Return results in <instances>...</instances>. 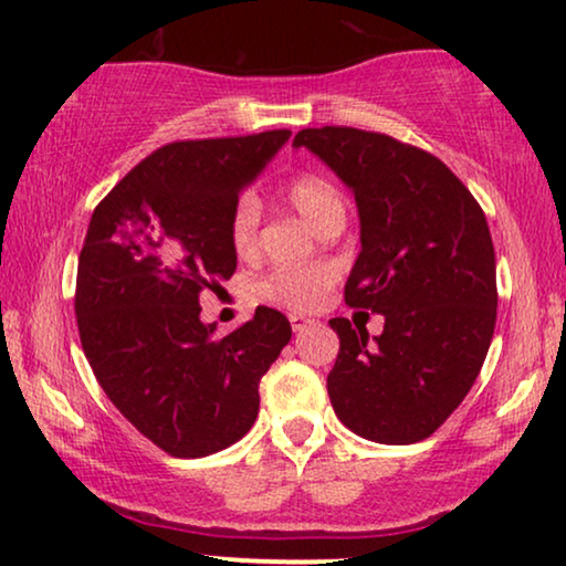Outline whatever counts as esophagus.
Wrapping results in <instances>:
<instances>
[{
  "label": "esophagus",
  "instance_id": "34e87169",
  "mask_svg": "<svg viewBox=\"0 0 566 566\" xmlns=\"http://www.w3.org/2000/svg\"><path fill=\"white\" fill-rule=\"evenodd\" d=\"M290 323H292V331L294 333H302V331H307V327L312 325V319L305 317V315H290Z\"/></svg>",
  "mask_w": 566,
  "mask_h": 566
}]
</instances>
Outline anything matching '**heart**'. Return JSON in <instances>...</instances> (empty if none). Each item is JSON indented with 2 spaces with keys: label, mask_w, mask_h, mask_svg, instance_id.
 Masks as SVG:
<instances>
[{
  "label": "heart",
  "mask_w": 566,
  "mask_h": 566,
  "mask_svg": "<svg viewBox=\"0 0 566 566\" xmlns=\"http://www.w3.org/2000/svg\"><path fill=\"white\" fill-rule=\"evenodd\" d=\"M284 198L317 233L345 223V198L331 177L319 172L294 175L284 185ZM259 226L261 208L256 198H239L229 216V243L235 256L254 259L259 254ZM335 276V269L327 264L276 269L256 284V297L286 310L310 312L323 305Z\"/></svg>",
  "instance_id": "heart-1"
}]
</instances>
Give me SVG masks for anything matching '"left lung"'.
Returning <instances> with one entry per match:
<instances>
[{
	"mask_svg": "<svg viewBox=\"0 0 566 566\" xmlns=\"http://www.w3.org/2000/svg\"><path fill=\"white\" fill-rule=\"evenodd\" d=\"M348 185L360 254L345 305L384 315V333L333 317L340 353L327 376L337 419L381 444L427 440L460 407L493 340L495 251L483 208L429 151L389 134L323 126L292 142Z\"/></svg>",
	"mask_w": 566,
	"mask_h": 566,
	"instance_id": "left-lung-1",
	"label": "left lung"
}]
</instances>
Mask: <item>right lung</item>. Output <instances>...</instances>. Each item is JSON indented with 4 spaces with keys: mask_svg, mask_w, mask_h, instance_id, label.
Returning a JSON list of instances; mask_svg holds the SVG:
<instances>
[{
    "mask_svg": "<svg viewBox=\"0 0 566 566\" xmlns=\"http://www.w3.org/2000/svg\"><path fill=\"white\" fill-rule=\"evenodd\" d=\"M290 134L172 142L91 216L75 280L83 353L114 407L172 458H206L249 432L261 376L292 337L272 307L226 337L200 323V292L235 272L231 210Z\"/></svg>",
    "mask_w": 566,
    "mask_h": 566,
    "instance_id": "right-lung-1",
    "label": "right lung"
}]
</instances>
